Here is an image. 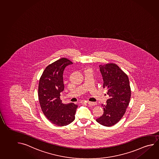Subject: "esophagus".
<instances>
[{
	"label": "esophagus",
	"instance_id": "obj_1",
	"mask_svg": "<svg viewBox=\"0 0 159 159\" xmlns=\"http://www.w3.org/2000/svg\"><path fill=\"white\" fill-rule=\"evenodd\" d=\"M87 103L89 105H90V106H93L96 105V103L92 102H89H89H87Z\"/></svg>",
	"mask_w": 159,
	"mask_h": 159
}]
</instances>
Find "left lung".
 Here are the masks:
<instances>
[{"label": "left lung", "instance_id": "obj_1", "mask_svg": "<svg viewBox=\"0 0 159 159\" xmlns=\"http://www.w3.org/2000/svg\"><path fill=\"white\" fill-rule=\"evenodd\" d=\"M99 67L103 80V87L107 89L109 99L106 105H102L104 112L96 121L104 126H112L122 119L129 104L131 94L129 80L115 63L100 65Z\"/></svg>", "mask_w": 159, "mask_h": 159}]
</instances>
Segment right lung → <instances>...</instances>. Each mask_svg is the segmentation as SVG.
Here are the masks:
<instances>
[{
    "label": "right lung",
    "mask_w": 159,
    "mask_h": 159,
    "mask_svg": "<svg viewBox=\"0 0 159 159\" xmlns=\"http://www.w3.org/2000/svg\"><path fill=\"white\" fill-rule=\"evenodd\" d=\"M70 60L62 58L49 65L43 71L38 84V98L42 111L52 124L64 126L72 122L78 105H65L60 98L64 90L63 73L65 67L72 64Z\"/></svg>",
    "instance_id": "obj_1"
}]
</instances>
